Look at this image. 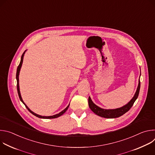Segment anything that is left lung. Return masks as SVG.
Masks as SVG:
<instances>
[{
	"mask_svg": "<svg viewBox=\"0 0 155 155\" xmlns=\"http://www.w3.org/2000/svg\"><path fill=\"white\" fill-rule=\"evenodd\" d=\"M140 81L139 80V85L137 87V89L136 91V93L130 101L126 104V105L119 108L117 109H113V110H105V109H102L96 105H95L93 101H91L90 97L88 98V105H89V107L90 109L92 110V111L96 114V115L104 117V118H115L121 117V115H124L125 113L128 112L130 110V108L132 107V106L133 105L134 103L135 102L136 100L137 99L139 94V91H140Z\"/></svg>",
	"mask_w": 155,
	"mask_h": 155,
	"instance_id": "obj_1",
	"label": "left lung"
}]
</instances>
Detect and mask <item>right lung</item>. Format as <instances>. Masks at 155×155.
I'll return each mask as SVG.
<instances>
[{
    "instance_id": "1",
    "label": "right lung",
    "mask_w": 155,
    "mask_h": 155,
    "mask_svg": "<svg viewBox=\"0 0 155 155\" xmlns=\"http://www.w3.org/2000/svg\"><path fill=\"white\" fill-rule=\"evenodd\" d=\"M25 51L23 53V54H22V56H21V61H20V63H19V65L18 66V68H17V71H16V80H17V91H18V96H19V99H20V100H21V101L23 102L24 104H25V105L26 106V107L27 108V109L29 110V111L32 114H33L34 115H35V117H38V118H44V119H51V118H58V117H60V116H61L62 115H63L65 112H66V110H67L68 109V108H69V105L66 107L64 110H62V111L61 112H60L59 114H56V115H53V116H50V117H43V116H40V115H37V114H35V113H34L33 112H32L31 110L28 107V106L25 104V102H23V99H22V98H21V94H20V91H19V71H20V69H21V65H22V63H23V57H24V54H25Z\"/></svg>"
}]
</instances>
